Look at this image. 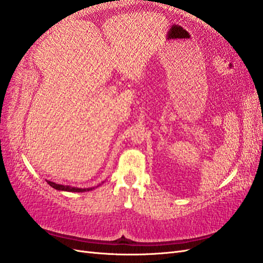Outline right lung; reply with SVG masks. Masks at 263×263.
<instances>
[{
  "instance_id": "obj_1",
  "label": "right lung",
  "mask_w": 263,
  "mask_h": 263,
  "mask_svg": "<svg viewBox=\"0 0 263 263\" xmlns=\"http://www.w3.org/2000/svg\"><path fill=\"white\" fill-rule=\"evenodd\" d=\"M48 183L52 186L54 187L57 190H61V191H69V192H84V191H90L93 190L94 187H87V189H79V187H73L70 185H61V184H58L54 182H51V181H48Z\"/></svg>"
}]
</instances>
